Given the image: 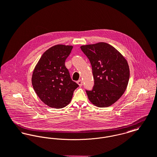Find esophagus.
Instances as JSON below:
<instances>
[{"instance_id":"1","label":"esophagus","mask_w":157,"mask_h":157,"mask_svg":"<svg viewBox=\"0 0 157 157\" xmlns=\"http://www.w3.org/2000/svg\"><path fill=\"white\" fill-rule=\"evenodd\" d=\"M77 83H78V84L79 85V87H81V86H82L83 82H82V81L81 79H79V80H78V81H77Z\"/></svg>"}]
</instances>
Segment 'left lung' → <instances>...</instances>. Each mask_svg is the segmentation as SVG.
<instances>
[{
	"label": "left lung",
	"mask_w": 157,
	"mask_h": 157,
	"mask_svg": "<svg viewBox=\"0 0 157 157\" xmlns=\"http://www.w3.org/2000/svg\"><path fill=\"white\" fill-rule=\"evenodd\" d=\"M91 63L94 85L86 91L90 102L98 107H108L117 101L126 90L129 68L127 60L111 45L100 42L81 46Z\"/></svg>",
	"instance_id": "1"
}]
</instances>
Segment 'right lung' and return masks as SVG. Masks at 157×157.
<instances>
[{
    "mask_svg": "<svg viewBox=\"0 0 157 157\" xmlns=\"http://www.w3.org/2000/svg\"><path fill=\"white\" fill-rule=\"evenodd\" d=\"M73 46L57 44L44 53L35 66L32 84L40 100L56 109L66 106L78 85L70 78L65 61Z\"/></svg>",
    "mask_w": 157,
    "mask_h": 157,
    "instance_id": "obj_1",
    "label": "right lung"
}]
</instances>
